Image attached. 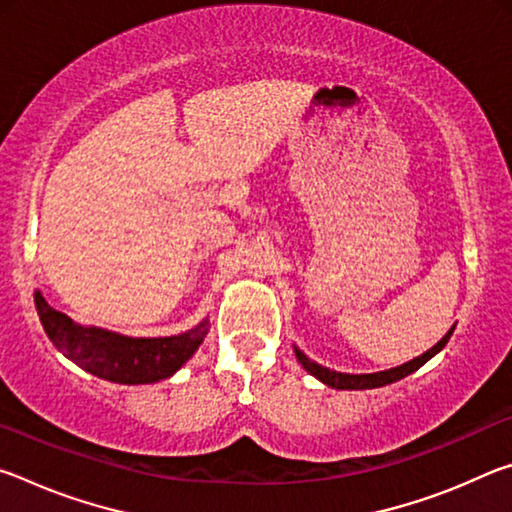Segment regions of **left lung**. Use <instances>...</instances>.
I'll list each match as a JSON object with an SVG mask.
<instances>
[{
  "label": "left lung",
  "instance_id": "obj_1",
  "mask_svg": "<svg viewBox=\"0 0 512 512\" xmlns=\"http://www.w3.org/2000/svg\"><path fill=\"white\" fill-rule=\"evenodd\" d=\"M454 327L449 329V332L436 345H433L431 350L420 354V357L406 361V363H402V366H395V368H388V370H379V372H368V375H350V372L329 370L325 366H320V363L311 361L305 352H302L300 348H296V345H293V352H296V359L302 363V368H305L309 375H314L318 381H323L325 386L336 388V391H366V388H381V386H386V384H393V381H400L406 375H411V372L422 368L424 363H427L431 357H436V354L445 348L447 341H449V336H452V332H454Z\"/></svg>",
  "mask_w": 512,
  "mask_h": 512
}]
</instances>
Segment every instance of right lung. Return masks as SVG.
Segmentation results:
<instances>
[{"instance_id":"obj_1","label":"right lung","mask_w":512,"mask_h":512,"mask_svg":"<svg viewBox=\"0 0 512 512\" xmlns=\"http://www.w3.org/2000/svg\"><path fill=\"white\" fill-rule=\"evenodd\" d=\"M33 300L40 323L58 352L90 375L115 384H155L169 379L194 357L210 329V320L205 318L178 336H124L103 327L74 323L63 311L51 307L40 291Z\"/></svg>"}]
</instances>
